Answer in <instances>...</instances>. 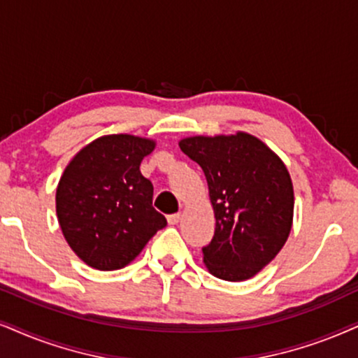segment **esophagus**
<instances>
[{
	"label": "esophagus",
	"mask_w": 358,
	"mask_h": 358,
	"mask_svg": "<svg viewBox=\"0 0 358 358\" xmlns=\"http://www.w3.org/2000/svg\"><path fill=\"white\" fill-rule=\"evenodd\" d=\"M182 218H183L182 213H175V215H170L169 216V223L170 224H176V223H180V221H182Z\"/></svg>",
	"instance_id": "34e87169"
}]
</instances>
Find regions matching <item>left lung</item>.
Segmentation results:
<instances>
[{
  "label": "left lung",
  "instance_id": "left-lung-1",
  "mask_svg": "<svg viewBox=\"0 0 358 358\" xmlns=\"http://www.w3.org/2000/svg\"><path fill=\"white\" fill-rule=\"evenodd\" d=\"M205 171L216 228L203 262L216 278L246 280L278 256L294 218V187L284 162L246 132L194 135L178 142Z\"/></svg>",
  "mask_w": 358,
  "mask_h": 358
}]
</instances>
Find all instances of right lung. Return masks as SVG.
Masks as SVG:
<instances>
[{
    "label": "right lung",
    "mask_w": 358,
    "mask_h": 358,
    "mask_svg": "<svg viewBox=\"0 0 358 358\" xmlns=\"http://www.w3.org/2000/svg\"><path fill=\"white\" fill-rule=\"evenodd\" d=\"M155 145L137 135H103L66 166L56 189L57 221L71 250L90 268H125L166 226L152 206V182L140 173Z\"/></svg>",
    "instance_id": "obj_1"
}]
</instances>
